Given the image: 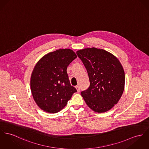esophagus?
<instances>
[{
	"label": "esophagus",
	"instance_id": "34e87169",
	"mask_svg": "<svg viewBox=\"0 0 149 149\" xmlns=\"http://www.w3.org/2000/svg\"><path fill=\"white\" fill-rule=\"evenodd\" d=\"M75 88H77V92H79L80 91V88H79V86H77L76 87H75Z\"/></svg>",
	"mask_w": 149,
	"mask_h": 149
}]
</instances>
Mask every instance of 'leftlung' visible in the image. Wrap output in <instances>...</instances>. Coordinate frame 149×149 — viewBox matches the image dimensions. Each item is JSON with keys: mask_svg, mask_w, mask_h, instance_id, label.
<instances>
[{"mask_svg": "<svg viewBox=\"0 0 149 149\" xmlns=\"http://www.w3.org/2000/svg\"><path fill=\"white\" fill-rule=\"evenodd\" d=\"M87 69L90 85L81 92L92 111L104 113L120 99L125 87V72L118 58L102 49L88 47L77 52Z\"/></svg>", "mask_w": 149, "mask_h": 149, "instance_id": "8db88e82", "label": "left lung"}]
</instances>
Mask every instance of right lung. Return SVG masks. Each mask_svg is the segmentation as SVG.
I'll use <instances>...</instances> for the list:
<instances>
[{"instance_id":"add662e5","label":"right lung","mask_w":149,"mask_h":149,"mask_svg":"<svg viewBox=\"0 0 149 149\" xmlns=\"http://www.w3.org/2000/svg\"><path fill=\"white\" fill-rule=\"evenodd\" d=\"M77 57L72 50L61 49L44 55L36 64L31 77V90L34 102L44 111L59 112L77 92L70 84L66 71Z\"/></svg>"}]
</instances>
